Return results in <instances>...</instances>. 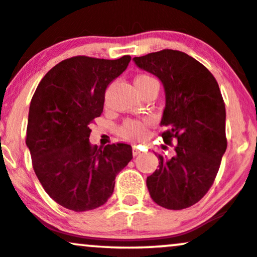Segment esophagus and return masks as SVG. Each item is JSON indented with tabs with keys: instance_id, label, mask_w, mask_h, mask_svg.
Returning <instances> with one entry per match:
<instances>
[{
	"instance_id": "esophagus-1",
	"label": "esophagus",
	"mask_w": 257,
	"mask_h": 257,
	"mask_svg": "<svg viewBox=\"0 0 257 257\" xmlns=\"http://www.w3.org/2000/svg\"><path fill=\"white\" fill-rule=\"evenodd\" d=\"M132 154H134V156L140 155V154H141V150L138 149V147H136V146L132 147Z\"/></svg>"
}]
</instances>
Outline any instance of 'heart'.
<instances>
[{
  "label": "heart",
  "mask_w": 257,
  "mask_h": 257,
  "mask_svg": "<svg viewBox=\"0 0 257 257\" xmlns=\"http://www.w3.org/2000/svg\"><path fill=\"white\" fill-rule=\"evenodd\" d=\"M153 79L149 75H141L135 83L138 81H152ZM147 134V121H138V120H126L120 127V135L127 140H141Z\"/></svg>",
  "instance_id": "obj_1"
}]
</instances>
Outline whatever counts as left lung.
<instances>
[{
    "mask_svg": "<svg viewBox=\"0 0 257 257\" xmlns=\"http://www.w3.org/2000/svg\"><path fill=\"white\" fill-rule=\"evenodd\" d=\"M134 61L164 85L161 126L168 130L162 138L177 141L173 155L158 154L159 170L147 178L150 197L167 209L189 208L213 185L227 147L219 85L202 63L182 51L165 49Z\"/></svg>",
    "mask_w": 257,
    "mask_h": 257,
    "instance_id": "8db88e82",
    "label": "left lung"
}]
</instances>
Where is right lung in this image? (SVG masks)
<instances>
[{
    "mask_svg": "<svg viewBox=\"0 0 257 257\" xmlns=\"http://www.w3.org/2000/svg\"><path fill=\"white\" fill-rule=\"evenodd\" d=\"M130 61L128 55L63 60L44 75L31 99L26 146L33 170L47 194L69 210L103 206L117 173L132 160L128 144L92 147L87 126L102 114L105 89Z\"/></svg>",
    "mask_w": 257,
    "mask_h": 257,
    "instance_id": "1",
    "label": "right lung"
}]
</instances>
